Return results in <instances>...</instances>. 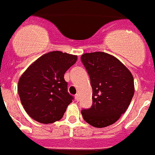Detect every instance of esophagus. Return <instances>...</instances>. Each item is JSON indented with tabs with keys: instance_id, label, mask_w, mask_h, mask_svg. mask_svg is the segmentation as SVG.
Listing matches in <instances>:
<instances>
[{
	"instance_id": "34e87169",
	"label": "esophagus",
	"mask_w": 155,
	"mask_h": 155,
	"mask_svg": "<svg viewBox=\"0 0 155 155\" xmlns=\"http://www.w3.org/2000/svg\"><path fill=\"white\" fill-rule=\"evenodd\" d=\"M75 99H76L77 101H79V95H78V94H76V95H75Z\"/></svg>"
}]
</instances>
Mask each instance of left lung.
Listing matches in <instances>:
<instances>
[{"label": "left lung", "mask_w": 155, "mask_h": 155, "mask_svg": "<svg viewBox=\"0 0 155 155\" xmlns=\"http://www.w3.org/2000/svg\"><path fill=\"white\" fill-rule=\"evenodd\" d=\"M81 59L93 89V105L81 111L83 118L99 128L113 124L126 112L134 96L131 71L118 58L104 52L83 54Z\"/></svg>", "instance_id": "left-lung-1"}]
</instances>
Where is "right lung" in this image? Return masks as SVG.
Segmentation results:
<instances>
[{
    "instance_id": "1",
    "label": "right lung",
    "mask_w": 155,
    "mask_h": 155,
    "mask_svg": "<svg viewBox=\"0 0 155 155\" xmlns=\"http://www.w3.org/2000/svg\"><path fill=\"white\" fill-rule=\"evenodd\" d=\"M78 56L51 51L44 54L28 67L18 81V93L24 110L42 124L62 118L73 97L67 92L64 74Z\"/></svg>"
}]
</instances>
